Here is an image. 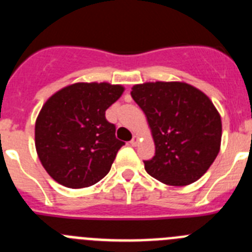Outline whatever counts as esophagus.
I'll use <instances>...</instances> for the list:
<instances>
[{
  "instance_id": "esophagus-1",
  "label": "esophagus",
  "mask_w": 252,
  "mask_h": 252,
  "mask_svg": "<svg viewBox=\"0 0 252 252\" xmlns=\"http://www.w3.org/2000/svg\"><path fill=\"white\" fill-rule=\"evenodd\" d=\"M130 144H131V145H132V146H136L137 144H139V137H137V136H133L132 139H131Z\"/></svg>"
}]
</instances>
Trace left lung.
I'll list each match as a JSON object with an SVG mask.
<instances>
[{
    "instance_id": "8db88e82",
    "label": "left lung",
    "mask_w": 252,
    "mask_h": 252,
    "mask_svg": "<svg viewBox=\"0 0 252 252\" xmlns=\"http://www.w3.org/2000/svg\"><path fill=\"white\" fill-rule=\"evenodd\" d=\"M133 101L146 115L155 155L145 170L168 186H188L212 165L220 151L221 117L211 99L180 82L133 86Z\"/></svg>"
}]
</instances>
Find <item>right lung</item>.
Returning <instances> with one entry per match:
<instances>
[{"label": "right lung", "instance_id": "add662e5", "mask_svg": "<svg viewBox=\"0 0 252 252\" xmlns=\"http://www.w3.org/2000/svg\"><path fill=\"white\" fill-rule=\"evenodd\" d=\"M124 88L108 83H75L51 95L35 124L39 159L54 180L68 188H84L106 177L125 142L106 110Z\"/></svg>", "mask_w": 252, "mask_h": 252}]
</instances>
